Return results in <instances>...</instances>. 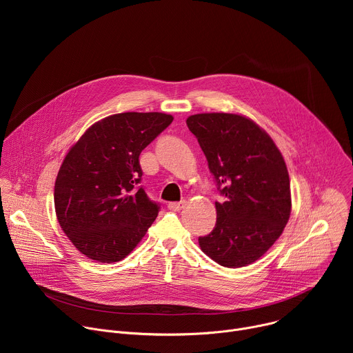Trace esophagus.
Masks as SVG:
<instances>
[{"mask_svg": "<svg viewBox=\"0 0 353 353\" xmlns=\"http://www.w3.org/2000/svg\"><path fill=\"white\" fill-rule=\"evenodd\" d=\"M185 205V201H180V203H169L168 204V208L170 210V211H180L183 207Z\"/></svg>", "mask_w": 353, "mask_h": 353, "instance_id": "34e87169", "label": "esophagus"}]
</instances>
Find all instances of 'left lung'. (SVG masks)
<instances>
[{
  "label": "left lung",
  "mask_w": 353,
  "mask_h": 353,
  "mask_svg": "<svg viewBox=\"0 0 353 353\" xmlns=\"http://www.w3.org/2000/svg\"><path fill=\"white\" fill-rule=\"evenodd\" d=\"M187 125L225 196L215 203L216 225L198 239L199 247L226 268L253 264L279 239L290 216V181L281 150L241 114H192Z\"/></svg>",
  "instance_id": "left-lung-1"
}]
</instances>
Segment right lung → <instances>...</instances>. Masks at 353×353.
Instances as JSON below:
<instances>
[{
  "instance_id": "right-lung-1",
  "label": "right lung",
  "mask_w": 353,
  "mask_h": 353,
  "mask_svg": "<svg viewBox=\"0 0 353 353\" xmlns=\"http://www.w3.org/2000/svg\"><path fill=\"white\" fill-rule=\"evenodd\" d=\"M173 116L119 113L90 125L71 146L54 185L59 223L83 256L96 263L125 259L158 216L139 185V155Z\"/></svg>"
}]
</instances>
